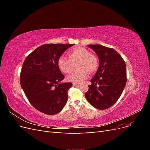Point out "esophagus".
I'll use <instances>...</instances> for the list:
<instances>
[{"instance_id":"1","label":"esophagus","mask_w":150,"mask_h":150,"mask_svg":"<svg viewBox=\"0 0 150 150\" xmlns=\"http://www.w3.org/2000/svg\"><path fill=\"white\" fill-rule=\"evenodd\" d=\"M80 84H77V83H73V86H75V87H77V86H79Z\"/></svg>"}]
</instances>
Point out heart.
Returning a JSON list of instances; mask_svg holds the SVG:
<instances>
[{
    "label": "heart",
    "instance_id": "1",
    "mask_svg": "<svg viewBox=\"0 0 150 150\" xmlns=\"http://www.w3.org/2000/svg\"><path fill=\"white\" fill-rule=\"evenodd\" d=\"M68 57L61 56L58 59L57 65L59 69L65 74H68L76 64L77 71L72 72L66 79L69 82L81 83L85 80L89 74H93L99 67V59L89 50L85 48H74L68 51Z\"/></svg>",
    "mask_w": 150,
    "mask_h": 150
}]
</instances>
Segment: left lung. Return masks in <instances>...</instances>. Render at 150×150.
I'll return each instance as SVG.
<instances>
[{
	"label": "left lung",
	"mask_w": 150,
	"mask_h": 150,
	"mask_svg": "<svg viewBox=\"0 0 150 150\" xmlns=\"http://www.w3.org/2000/svg\"><path fill=\"white\" fill-rule=\"evenodd\" d=\"M99 59V66L91 85L84 94L91 105L106 110L118 100L126 84V67L120 54L114 49L101 45H89Z\"/></svg>",
	"instance_id": "1"
}]
</instances>
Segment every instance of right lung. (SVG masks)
Segmentation results:
<instances>
[{"instance_id":"1","label":"right lung","mask_w":150,"mask_h":150,"mask_svg":"<svg viewBox=\"0 0 150 150\" xmlns=\"http://www.w3.org/2000/svg\"><path fill=\"white\" fill-rule=\"evenodd\" d=\"M74 44H46L36 48L22 64L20 83L25 95L36 110L48 115H56L67 101L71 83L64 79L57 65L58 59Z\"/></svg>"}]
</instances>
